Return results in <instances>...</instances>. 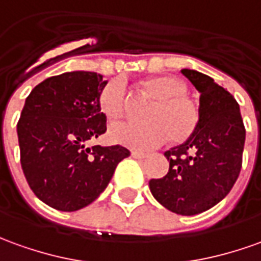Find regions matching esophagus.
Segmentation results:
<instances>
[{"instance_id": "1", "label": "esophagus", "mask_w": 261, "mask_h": 261, "mask_svg": "<svg viewBox=\"0 0 261 261\" xmlns=\"http://www.w3.org/2000/svg\"><path fill=\"white\" fill-rule=\"evenodd\" d=\"M130 154L134 156L135 159H145V158L148 156L146 153H143V152H138V150H132V153Z\"/></svg>"}]
</instances>
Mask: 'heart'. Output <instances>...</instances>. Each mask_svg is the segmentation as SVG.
<instances>
[{"label": "heart", "mask_w": 261, "mask_h": 261, "mask_svg": "<svg viewBox=\"0 0 261 261\" xmlns=\"http://www.w3.org/2000/svg\"><path fill=\"white\" fill-rule=\"evenodd\" d=\"M143 92L154 103L146 115V123H118L109 127L108 138L112 143L130 149L146 150L161 145L169 138L172 143H183L195 134L200 120V111L189 98L188 85L172 75H159L143 79ZM99 107L109 120H116L126 111V86L113 79L103 86Z\"/></svg>", "instance_id": "b5f03b06"}]
</instances>
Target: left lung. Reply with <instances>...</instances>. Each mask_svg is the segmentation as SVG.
Listing matches in <instances>:
<instances>
[{
	"mask_svg": "<svg viewBox=\"0 0 261 261\" xmlns=\"http://www.w3.org/2000/svg\"><path fill=\"white\" fill-rule=\"evenodd\" d=\"M182 73L200 92V120L188 141L165 152L169 172L152 179L153 197L166 209L193 216L224 199L236 183L243 158L246 129L233 95L193 69Z\"/></svg>",
	"mask_w": 261,
	"mask_h": 261,
	"instance_id": "obj_1",
	"label": "left lung"
}]
</instances>
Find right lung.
Instances as JSON below:
<instances>
[{
    "label": "right lung",
    "mask_w": 261,
    "mask_h": 261,
    "mask_svg": "<svg viewBox=\"0 0 261 261\" xmlns=\"http://www.w3.org/2000/svg\"><path fill=\"white\" fill-rule=\"evenodd\" d=\"M107 84L100 73L65 72L38 84L25 99L17 125L21 166L35 196L54 209L91 204L130 154L120 145L86 146L107 132L99 107Z\"/></svg>",
    "instance_id": "right-lung-1"
}]
</instances>
